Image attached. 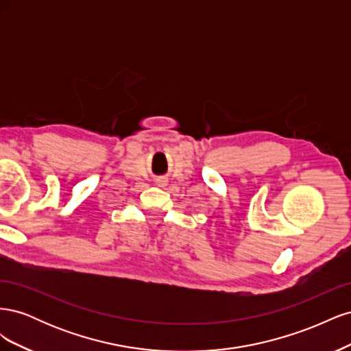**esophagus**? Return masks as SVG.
Masks as SVG:
<instances>
[{
    "mask_svg": "<svg viewBox=\"0 0 351 351\" xmlns=\"http://www.w3.org/2000/svg\"><path fill=\"white\" fill-rule=\"evenodd\" d=\"M158 184H159V186H165V184H167V180H165V178L158 180Z\"/></svg>",
    "mask_w": 351,
    "mask_h": 351,
    "instance_id": "34e87169",
    "label": "esophagus"
}]
</instances>
